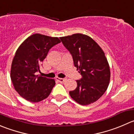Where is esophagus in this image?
I'll list each match as a JSON object with an SVG mask.
<instances>
[{
	"label": "esophagus",
	"instance_id": "34e87169",
	"mask_svg": "<svg viewBox=\"0 0 134 134\" xmlns=\"http://www.w3.org/2000/svg\"><path fill=\"white\" fill-rule=\"evenodd\" d=\"M66 80H67L66 79H62V78H58L57 79V80L60 83H64L66 81Z\"/></svg>",
	"mask_w": 134,
	"mask_h": 134
}]
</instances>
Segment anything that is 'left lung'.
<instances>
[{
  "label": "left lung",
  "instance_id": "1",
  "mask_svg": "<svg viewBox=\"0 0 134 134\" xmlns=\"http://www.w3.org/2000/svg\"><path fill=\"white\" fill-rule=\"evenodd\" d=\"M72 55L74 65L82 75L77 87L70 91L71 97L82 105L96 102L105 92L109 84L110 68L104 52L91 37L76 33L60 37Z\"/></svg>",
  "mask_w": 134,
  "mask_h": 134
}]
</instances>
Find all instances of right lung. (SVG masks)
Instances as JSON below:
<instances>
[{
  "instance_id": "right-lung-1",
  "label": "right lung",
  "mask_w": 134,
  "mask_h": 134,
  "mask_svg": "<svg viewBox=\"0 0 134 134\" xmlns=\"http://www.w3.org/2000/svg\"><path fill=\"white\" fill-rule=\"evenodd\" d=\"M59 42L58 37L36 33L25 40L17 50L10 77L16 92L29 102L37 103L47 98L55 86L54 79L37 75V72H40L50 49Z\"/></svg>"
}]
</instances>
